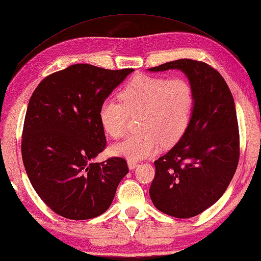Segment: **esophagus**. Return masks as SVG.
<instances>
[{"mask_svg":"<svg viewBox=\"0 0 261 261\" xmlns=\"http://www.w3.org/2000/svg\"><path fill=\"white\" fill-rule=\"evenodd\" d=\"M127 164H128V168H129V170H134L136 166H138V163L134 161H128Z\"/></svg>","mask_w":261,"mask_h":261,"instance_id":"34e87169","label":"esophagus"}]
</instances>
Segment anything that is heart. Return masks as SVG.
Here are the masks:
<instances>
[{
  "instance_id": "heart-1",
  "label": "heart",
  "mask_w": 261,
  "mask_h": 261,
  "mask_svg": "<svg viewBox=\"0 0 261 261\" xmlns=\"http://www.w3.org/2000/svg\"><path fill=\"white\" fill-rule=\"evenodd\" d=\"M119 100L102 102L99 119L106 134L120 139L129 115H140V133L127 136L112 147L114 155L130 161L153 155L161 144H176L185 135L194 108V93L187 81L148 75L135 76L119 93Z\"/></svg>"
}]
</instances>
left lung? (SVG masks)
<instances>
[{
  "label": "left lung",
  "mask_w": 261,
  "mask_h": 261,
  "mask_svg": "<svg viewBox=\"0 0 261 261\" xmlns=\"http://www.w3.org/2000/svg\"><path fill=\"white\" fill-rule=\"evenodd\" d=\"M179 69L189 79L194 108L185 135L155 161L149 194L159 211L178 219L199 215L219 200L236 172L239 132L231 91L214 68L180 59L150 71Z\"/></svg>",
  "instance_id": "left-lung-1"
}]
</instances>
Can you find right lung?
Segmentation results:
<instances>
[{"mask_svg":"<svg viewBox=\"0 0 261 261\" xmlns=\"http://www.w3.org/2000/svg\"><path fill=\"white\" fill-rule=\"evenodd\" d=\"M134 69L69 66L41 81L25 114L22 156L30 182L58 215L89 220L112 203L127 162L93 163L106 146L99 110Z\"/></svg>","mask_w":261,"mask_h":261,"instance_id":"right-lung-1","label":"right lung"}]
</instances>
